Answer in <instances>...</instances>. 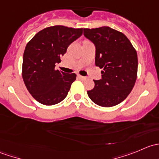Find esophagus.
I'll use <instances>...</instances> for the list:
<instances>
[{"instance_id": "34e87169", "label": "esophagus", "mask_w": 159, "mask_h": 159, "mask_svg": "<svg viewBox=\"0 0 159 159\" xmlns=\"http://www.w3.org/2000/svg\"><path fill=\"white\" fill-rule=\"evenodd\" d=\"M78 78L81 80H85L86 79V77L81 76V75H78Z\"/></svg>"}]
</instances>
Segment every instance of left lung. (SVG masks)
Segmentation results:
<instances>
[{"mask_svg":"<svg viewBox=\"0 0 159 159\" xmlns=\"http://www.w3.org/2000/svg\"><path fill=\"white\" fill-rule=\"evenodd\" d=\"M85 38L95 46V65L102 68V79L94 80L88 95L96 105L112 107L125 100L135 84L138 56L129 38L109 27L84 28Z\"/></svg>","mask_w":159,"mask_h":159,"instance_id":"8db88e82","label":"left lung"}]
</instances>
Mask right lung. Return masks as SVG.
<instances>
[{"label": "right lung", "instance_id": "right-lung-1", "mask_svg": "<svg viewBox=\"0 0 159 159\" xmlns=\"http://www.w3.org/2000/svg\"><path fill=\"white\" fill-rule=\"evenodd\" d=\"M83 28L55 25L40 30L27 44L23 56L22 78L32 97L44 105L59 103L66 98L75 73L55 70V64L73 41L81 36Z\"/></svg>", "mask_w": 159, "mask_h": 159}]
</instances>
